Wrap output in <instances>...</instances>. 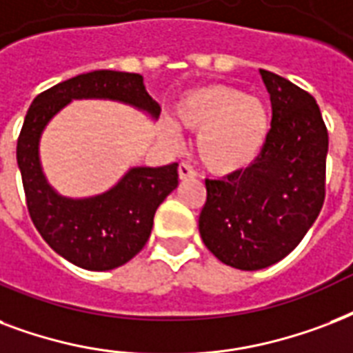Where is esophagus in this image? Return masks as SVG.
<instances>
[{
	"label": "esophagus",
	"instance_id": "34e87169",
	"mask_svg": "<svg viewBox=\"0 0 353 353\" xmlns=\"http://www.w3.org/2000/svg\"><path fill=\"white\" fill-rule=\"evenodd\" d=\"M179 176L180 180H185V179H195L196 176V171L193 168H191L190 163L182 162L179 165Z\"/></svg>",
	"mask_w": 353,
	"mask_h": 353
}]
</instances>
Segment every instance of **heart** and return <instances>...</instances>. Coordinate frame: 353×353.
Listing matches in <instances>:
<instances>
[{
	"label": "heart",
	"mask_w": 353,
	"mask_h": 353,
	"mask_svg": "<svg viewBox=\"0 0 353 353\" xmlns=\"http://www.w3.org/2000/svg\"><path fill=\"white\" fill-rule=\"evenodd\" d=\"M180 127L196 136V152L212 173L230 174L256 162L269 134L267 106L226 84H206L185 92L174 105ZM163 134L176 138V128L165 125Z\"/></svg>",
	"instance_id": "b5f03b06"
}]
</instances>
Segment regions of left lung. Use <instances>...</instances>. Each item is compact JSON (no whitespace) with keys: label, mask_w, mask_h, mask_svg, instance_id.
<instances>
[{"label":"left lung","mask_w":353,"mask_h":353,"mask_svg":"<svg viewBox=\"0 0 353 353\" xmlns=\"http://www.w3.org/2000/svg\"><path fill=\"white\" fill-rule=\"evenodd\" d=\"M272 105L265 145L252 165L206 179L199 232L223 263L259 270L296 248L326 196L327 128L315 97L259 70Z\"/></svg>","instance_id":"1"}]
</instances>
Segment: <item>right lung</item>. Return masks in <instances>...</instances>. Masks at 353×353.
Segmentation results:
<instances>
[{"label": "right lung", "mask_w": 353, "mask_h": 353, "mask_svg": "<svg viewBox=\"0 0 353 353\" xmlns=\"http://www.w3.org/2000/svg\"><path fill=\"white\" fill-rule=\"evenodd\" d=\"M114 99L138 106L152 117L160 105L147 94L139 73H83L37 95L21 127L16 160L32 225L43 241L81 269L110 270L145 247L163 199L179 185V163L134 168L117 185L92 199H65L46 182L38 141L48 121L72 99Z\"/></svg>", "instance_id": "right-lung-1"}]
</instances>
